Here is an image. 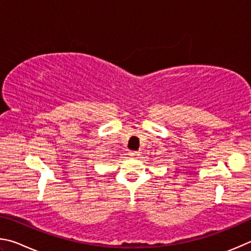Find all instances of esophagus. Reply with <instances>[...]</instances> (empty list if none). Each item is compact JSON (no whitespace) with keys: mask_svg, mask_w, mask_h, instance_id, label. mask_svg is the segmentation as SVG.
Segmentation results:
<instances>
[{"mask_svg":"<svg viewBox=\"0 0 251 251\" xmlns=\"http://www.w3.org/2000/svg\"><path fill=\"white\" fill-rule=\"evenodd\" d=\"M140 155L139 152H129V156L132 157V159H135V157H138Z\"/></svg>","mask_w":251,"mask_h":251,"instance_id":"34e87169","label":"esophagus"}]
</instances>
